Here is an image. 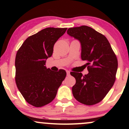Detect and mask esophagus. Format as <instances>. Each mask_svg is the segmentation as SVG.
Instances as JSON below:
<instances>
[{
    "label": "esophagus",
    "instance_id": "1",
    "mask_svg": "<svg viewBox=\"0 0 129 129\" xmlns=\"http://www.w3.org/2000/svg\"><path fill=\"white\" fill-rule=\"evenodd\" d=\"M70 71H69V70H67V71H66V73H67V75H68V76L70 75Z\"/></svg>",
    "mask_w": 129,
    "mask_h": 129
}]
</instances>
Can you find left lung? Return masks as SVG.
I'll use <instances>...</instances> for the list:
<instances>
[{"mask_svg":"<svg viewBox=\"0 0 129 129\" xmlns=\"http://www.w3.org/2000/svg\"><path fill=\"white\" fill-rule=\"evenodd\" d=\"M67 33L79 40L82 46L81 58L87 61L89 73L72 72L76 79L72 87L77 101L90 106L101 102L113 86L118 61L107 38L87 26L71 27Z\"/></svg>","mask_w":129,"mask_h":129,"instance_id":"obj_1","label":"left lung"}]
</instances>
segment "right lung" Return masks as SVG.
<instances>
[{"label":"right lung","instance_id":"right-lung-1","mask_svg":"<svg viewBox=\"0 0 129 129\" xmlns=\"http://www.w3.org/2000/svg\"><path fill=\"white\" fill-rule=\"evenodd\" d=\"M67 28L47 27L28 37L17 51L15 59V81L24 99L36 107L50 103L65 79L66 72H53L46 67L56 41Z\"/></svg>","mask_w":129,"mask_h":129}]
</instances>
